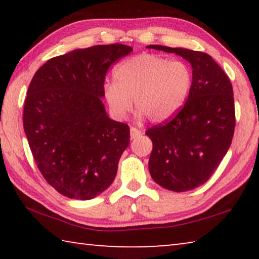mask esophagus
<instances>
[{"mask_svg":"<svg viewBox=\"0 0 259 259\" xmlns=\"http://www.w3.org/2000/svg\"><path fill=\"white\" fill-rule=\"evenodd\" d=\"M142 134H143L142 130L135 128V126H131V128H130V137L133 139L136 138V137H138V136H140Z\"/></svg>","mask_w":259,"mask_h":259,"instance_id":"1","label":"esophagus"}]
</instances>
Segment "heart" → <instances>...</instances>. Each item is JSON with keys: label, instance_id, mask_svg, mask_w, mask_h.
<instances>
[{"label": "heart", "instance_id": "obj_1", "mask_svg": "<svg viewBox=\"0 0 259 259\" xmlns=\"http://www.w3.org/2000/svg\"><path fill=\"white\" fill-rule=\"evenodd\" d=\"M114 83L104 88L105 99L116 119H123L134 99L140 115L153 122L165 121L175 115L190 94L193 73L182 60L156 55H139L117 65Z\"/></svg>", "mask_w": 259, "mask_h": 259}]
</instances>
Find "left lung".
I'll use <instances>...</instances> for the list:
<instances>
[{
  "label": "left lung",
  "instance_id": "1",
  "mask_svg": "<svg viewBox=\"0 0 259 259\" xmlns=\"http://www.w3.org/2000/svg\"><path fill=\"white\" fill-rule=\"evenodd\" d=\"M147 48L181 56L193 68L184 106L145 133L153 143L148 169L154 182L166 190H194L211 177L231 146L235 128L233 88L226 73L204 52Z\"/></svg>",
  "mask_w": 259,
  "mask_h": 259
}]
</instances>
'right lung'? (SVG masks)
Returning <instances> with one entry per match:
<instances>
[{
	"label": "right lung",
	"mask_w": 259,
	"mask_h": 259,
	"mask_svg": "<svg viewBox=\"0 0 259 259\" xmlns=\"http://www.w3.org/2000/svg\"><path fill=\"white\" fill-rule=\"evenodd\" d=\"M129 46H95L55 57L37 69L24 105V130L47 183L67 198L90 200L116 176L130 143L129 125L105 111L109 66Z\"/></svg>",
	"instance_id": "right-lung-1"
}]
</instances>
